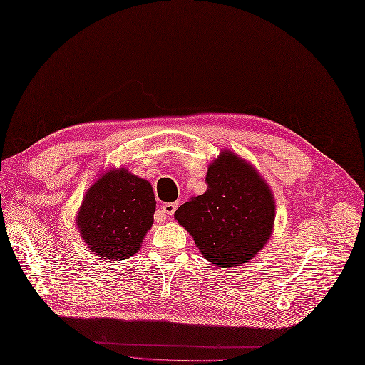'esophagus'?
Returning a JSON list of instances; mask_svg holds the SVG:
<instances>
[{"instance_id": "34e87169", "label": "esophagus", "mask_w": 365, "mask_h": 365, "mask_svg": "<svg viewBox=\"0 0 365 365\" xmlns=\"http://www.w3.org/2000/svg\"><path fill=\"white\" fill-rule=\"evenodd\" d=\"M177 203H165L163 205V212L168 214V215H173V212H175L177 210Z\"/></svg>"}]
</instances>
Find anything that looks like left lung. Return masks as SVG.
<instances>
[{"label": "left lung", "instance_id": "1", "mask_svg": "<svg viewBox=\"0 0 365 365\" xmlns=\"http://www.w3.org/2000/svg\"><path fill=\"white\" fill-rule=\"evenodd\" d=\"M206 193L175 211L202 255L218 267L248 262L267 244L274 222V200L252 165L221 151L206 173Z\"/></svg>", "mask_w": 365, "mask_h": 365}]
</instances>
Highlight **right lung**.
I'll return each instance as SVG.
<instances>
[{"instance_id":"add662e5","label":"right lung","mask_w":365,"mask_h":365,"mask_svg":"<svg viewBox=\"0 0 365 365\" xmlns=\"http://www.w3.org/2000/svg\"><path fill=\"white\" fill-rule=\"evenodd\" d=\"M154 211V192L147 180L125 168L108 169L86 192L76 221L92 252L120 262L140 251Z\"/></svg>"}]
</instances>
